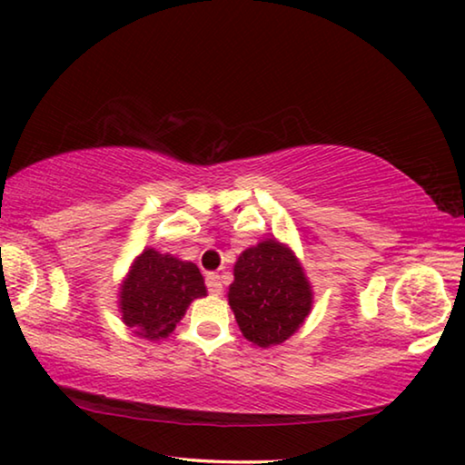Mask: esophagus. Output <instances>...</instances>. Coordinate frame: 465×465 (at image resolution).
Instances as JSON below:
<instances>
[{"mask_svg":"<svg viewBox=\"0 0 465 465\" xmlns=\"http://www.w3.org/2000/svg\"><path fill=\"white\" fill-rule=\"evenodd\" d=\"M206 287H209L211 293L223 292V283H221V277L217 275V272H209V275H206Z\"/></svg>","mask_w":465,"mask_h":465,"instance_id":"esophagus-1","label":"esophagus"}]
</instances>
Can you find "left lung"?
<instances>
[{
  "label": "left lung",
  "instance_id": "1",
  "mask_svg": "<svg viewBox=\"0 0 465 465\" xmlns=\"http://www.w3.org/2000/svg\"><path fill=\"white\" fill-rule=\"evenodd\" d=\"M227 302L242 335L259 348H271L304 325L314 292L293 250L267 238L238 256Z\"/></svg>",
  "mask_w": 465,
  "mask_h": 465
}]
</instances>
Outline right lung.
I'll return each mask as SVG.
<instances>
[{"mask_svg":"<svg viewBox=\"0 0 465 465\" xmlns=\"http://www.w3.org/2000/svg\"><path fill=\"white\" fill-rule=\"evenodd\" d=\"M203 296L204 277L194 262L144 248L120 283L117 308L132 333L159 341L173 333L188 306Z\"/></svg>","mask_w":465,"mask_h":465,"instance_id":"right-lung-1","label":"right lung"}]
</instances>
